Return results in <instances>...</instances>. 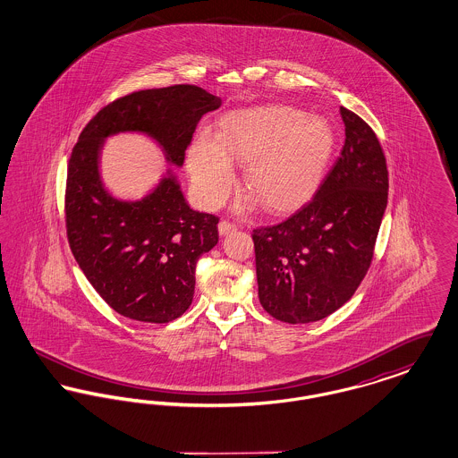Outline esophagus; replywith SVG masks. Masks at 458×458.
<instances>
[{
	"label": "esophagus",
	"mask_w": 458,
	"mask_h": 458,
	"mask_svg": "<svg viewBox=\"0 0 458 458\" xmlns=\"http://www.w3.org/2000/svg\"><path fill=\"white\" fill-rule=\"evenodd\" d=\"M218 230L219 235H226V233L237 230V226H235L232 221H228V219H221V221H219Z\"/></svg>",
	"instance_id": "34e87169"
}]
</instances>
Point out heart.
Masks as SVG:
<instances>
[{
    "mask_svg": "<svg viewBox=\"0 0 458 458\" xmlns=\"http://www.w3.org/2000/svg\"><path fill=\"white\" fill-rule=\"evenodd\" d=\"M331 148V131L312 116L284 106L250 109L228 116L221 133L197 135L189 151V174L197 200L216 209L235 180L232 161L243 163L239 209L254 199L278 211L292 206L312 185Z\"/></svg>",
    "mask_w": 458,
    "mask_h": 458,
    "instance_id": "b5f03b06",
    "label": "heart"
}]
</instances>
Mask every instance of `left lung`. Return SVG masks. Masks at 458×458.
Wrapping results in <instances>:
<instances>
[{
	"label": "left lung",
	"mask_w": 458,
	"mask_h": 458,
	"mask_svg": "<svg viewBox=\"0 0 458 458\" xmlns=\"http://www.w3.org/2000/svg\"><path fill=\"white\" fill-rule=\"evenodd\" d=\"M340 113L345 142L314 196L252 230L259 302L288 325L319 321L352 299L368 275L388 202L377 135L353 111Z\"/></svg>",
	"instance_id": "1"
}]
</instances>
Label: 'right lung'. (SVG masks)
<instances>
[{"label":"right lung","mask_w":458,"mask_h":458,"mask_svg":"<svg viewBox=\"0 0 458 458\" xmlns=\"http://www.w3.org/2000/svg\"><path fill=\"white\" fill-rule=\"evenodd\" d=\"M218 96L178 84L144 89L99 109L73 146L65 187L66 237L89 284L118 314L163 325L192 304L196 264L218 243V216L192 211L174 178L151 196L120 202L101 187L98 153L111 133L146 131L182 166L199 118Z\"/></svg>","instance_id":"1"}]
</instances>
